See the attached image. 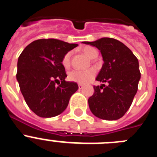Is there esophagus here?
<instances>
[{
    "label": "esophagus",
    "mask_w": 157,
    "mask_h": 157,
    "mask_svg": "<svg viewBox=\"0 0 157 157\" xmlns=\"http://www.w3.org/2000/svg\"><path fill=\"white\" fill-rule=\"evenodd\" d=\"M78 88H79V90L82 89L83 88V85H82V84H78Z\"/></svg>",
    "instance_id": "esophagus-1"
}]
</instances>
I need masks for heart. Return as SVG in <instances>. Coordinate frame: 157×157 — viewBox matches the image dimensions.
<instances>
[{
	"instance_id": "obj_1",
	"label": "heart",
	"mask_w": 157,
	"mask_h": 157,
	"mask_svg": "<svg viewBox=\"0 0 157 157\" xmlns=\"http://www.w3.org/2000/svg\"><path fill=\"white\" fill-rule=\"evenodd\" d=\"M83 53L85 54L87 57L93 59L96 55H98V52L95 48L91 46H86L83 48ZM71 52H67L63 56L62 59V64L64 67H68L71 63ZM96 75V70L94 68H89L86 70H72L68 73V79L70 81L75 82L80 84H86L93 79Z\"/></svg>"
}]
</instances>
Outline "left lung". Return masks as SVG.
I'll use <instances>...</instances> for the list:
<instances>
[{
  "mask_svg": "<svg viewBox=\"0 0 157 157\" xmlns=\"http://www.w3.org/2000/svg\"><path fill=\"white\" fill-rule=\"evenodd\" d=\"M82 43L100 50L104 63L96 80L108 82L106 86H94V94L88 100L90 109L102 120H119L127 112L138 91L141 78L138 59L128 47L114 38Z\"/></svg>",
  "mask_w": 157,
  "mask_h": 157,
  "instance_id": "8db88e82",
  "label": "left lung"
}]
</instances>
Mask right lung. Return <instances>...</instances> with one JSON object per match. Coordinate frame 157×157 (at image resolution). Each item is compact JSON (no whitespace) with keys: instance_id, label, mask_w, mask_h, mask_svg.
<instances>
[{"instance_id":"right-lung-1","label":"right lung","mask_w":157,"mask_h":157,"mask_svg":"<svg viewBox=\"0 0 157 157\" xmlns=\"http://www.w3.org/2000/svg\"><path fill=\"white\" fill-rule=\"evenodd\" d=\"M78 46L57 39H39L29 44L19 56L16 79L28 107L37 116L50 118L61 114L78 89L66 82L62 59ZM62 80L58 87L56 83Z\"/></svg>"}]
</instances>
